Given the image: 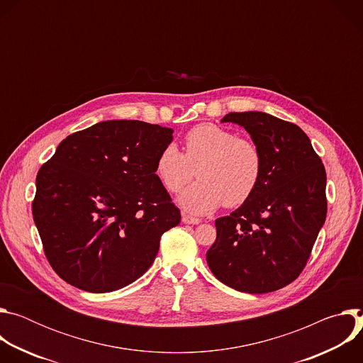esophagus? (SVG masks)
Instances as JSON below:
<instances>
[{"label":"esophagus","mask_w":363,"mask_h":363,"mask_svg":"<svg viewBox=\"0 0 363 363\" xmlns=\"http://www.w3.org/2000/svg\"><path fill=\"white\" fill-rule=\"evenodd\" d=\"M182 223L184 224H199L201 220L199 218H195V217H191L188 214H182Z\"/></svg>","instance_id":"esophagus-1"}]
</instances>
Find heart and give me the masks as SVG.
Listing matches in <instances>:
<instances>
[{
	"label": "heart",
	"mask_w": 363,
	"mask_h": 363,
	"mask_svg": "<svg viewBox=\"0 0 363 363\" xmlns=\"http://www.w3.org/2000/svg\"><path fill=\"white\" fill-rule=\"evenodd\" d=\"M155 174L172 194L182 191L195 174L201 178L181 196L189 213L206 214L220 205L245 202L260 184L263 155L252 140L213 125H198L184 138V153L167 145L155 162Z\"/></svg>",
	"instance_id": "heart-1"
}]
</instances>
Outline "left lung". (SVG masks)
I'll return each instance as SVG.
<instances>
[{
	"label": "left lung",
	"mask_w": 363,
	"mask_h": 363,
	"mask_svg": "<svg viewBox=\"0 0 363 363\" xmlns=\"http://www.w3.org/2000/svg\"><path fill=\"white\" fill-rule=\"evenodd\" d=\"M221 122L242 126L263 155L252 195L216 220L206 251L213 274L231 289L262 294L303 272L328 213L326 171L307 135L264 112H231Z\"/></svg>",
	"instance_id": "1"
}]
</instances>
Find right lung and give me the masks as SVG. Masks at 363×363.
Wrapping results in <instances>:
<instances>
[{
    "mask_svg": "<svg viewBox=\"0 0 363 363\" xmlns=\"http://www.w3.org/2000/svg\"><path fill=\"white\" fill-rule=\"evenodd\" d=\"M174 130L106 121L60 142L38 171L33 218L47 260L69 284L119 290L153 263L181 213L155 174Z\"/></svg>",
    "mask_w": 363,
    "mask_h": 363,
    "instance_id": "right-lung-1",
    "label": "right lung"
}]
</instances>
